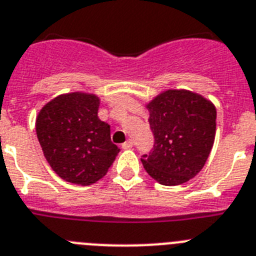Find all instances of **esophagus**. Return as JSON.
Wrapping results in <instances>:
<instances>
[{
	"label": "esophagus",
	"instance_id": "esophagus-1",
	"mask_svg": "<svg viewBox=\"0 0 256 256\" xmlns=\"http://www.w3.org/2000/svg\"><path fill=\"white\" fill-rule=\"evenodd\" d=\"M122 148H124V150H130V148H132V140H130V139L126 140L125 143L122 144Z\"/></svg>",
	"mask_w": 256,
	"mask_h": 256
}]
</instances>
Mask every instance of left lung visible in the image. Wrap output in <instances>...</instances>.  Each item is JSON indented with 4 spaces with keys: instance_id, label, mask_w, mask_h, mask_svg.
I'll return each instance as SVG.
<instances>
[{
    "instance_id": "1",
    "label": "left lung",
    "mask_w": 256,
    "mask_h": 256,
    "mask_svg": "<svg viewBox=\"0 0 256 256\" xmlns=\"http://www.w3.org/2000/svg\"><path fill=\"white\" fill-rule=\"evenodd\" d=\"M154 146L142 162L162 186L190 180L205 166L216 130V110L202 95L168 90L146 104Z\"/></svg>"
}]
</instances>
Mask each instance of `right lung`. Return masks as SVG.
<instances>
[{
	"instance_id": "1",
	"label": "right lung",
	"mask_w": 256,
	"mask_h": 256,
	"mask_svg": "<svg viewBox=\"0 0 256 256\" xmlns=\"http://www.w3.org/2000/svg\"><path fill=\"white\" fill-rule=\"evenodd\" d=\"M94 94L70 92L48 102L36 118V132L51 168L62 179L90 186L106 174L120 148L110 126L99 120Z\"/></svg>"
}]
</instances>
